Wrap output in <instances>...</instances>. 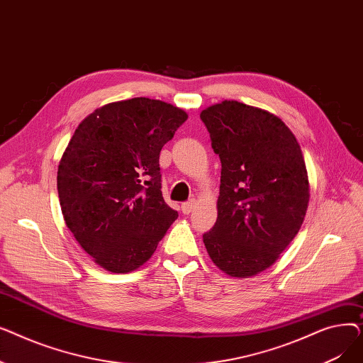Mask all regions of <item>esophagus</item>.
<instances>
[{
  "label": "esophagus",
  "instance_id": "34e87169",
  "mask_svg": "<svg viewBox=\"0 0 363 363\" xmlns=\"http://www.w3.org/2000/svg\"><path fill=\"white\" fill-rule=\"evenodd\" d=\"M194 200H189V201H185L181 204V211L184 215H189L193 211H194Z\"/></svg>",
  "mask_w": 363,
  "mask_h": 363
}]
</instances>
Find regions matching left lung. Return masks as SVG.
Listing matches in <instances>:
<instances>
[{
  "mask_svg": "<svg viewBox=\"0 0 363 363\" xmlns=\"http://www.w3.org/2000/svg\"><path fill=\"white\" fill-rule=\"evenodd\" d=\"M220 159L218 219L203 234L220 271L245 278L269 268L303 223L309 179L293 132L274 114L238 101L201 111Z\"/></svg>",
  "mask_w": 363,
  "mask_h": 363,
  "instance_id": "obj_1",
  "label": "left lung"
}]
</instances>
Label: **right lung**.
Returning <instances> with one entry per match:
<instances>
[{
	"instance_id": "1",
	"label": "right lung",
	"mask_w": 363,
	"mask_h": 363,
	"mask_svg": "<svg viewBox=\"0 0 363 363\" xmlns=\"http://www.w3.org/2000/svg\"><path fill=\"white\" fill-rule=\"evenodd\" d=\"M186 113L145 97L85 118L57 172L66 225L101 268L125 274L156 252L178 212L162 196L159 157Z\"/></svg>"
}]
</instances>
